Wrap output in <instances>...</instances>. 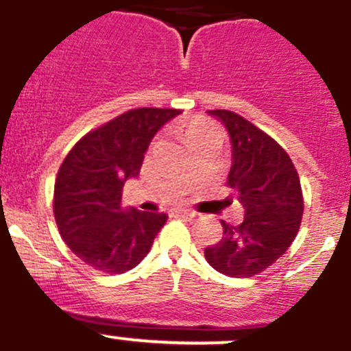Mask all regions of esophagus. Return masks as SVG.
<instances>
[{"mask_svg":"<svg viewBox=\"0 0 351 351\" xmlns=\"http://www.w3.org/2000/svg\"><path fill=\"white\" fill-rule=\"evenodd\" d=\"M171 216H183V217H195V213L189 209H173Z\"/></svg>","mask_w":351,"mask_h":351,"instance_id":"34e87169","label":"esophagus"}]
</instances>
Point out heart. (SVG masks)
<instances>
[{
	"instance_id": "obj_1",
	"label": "heart",
	"mask_w": 351,
	"mask_h": 351,
	"mask_svg": "<svg viewBox=\"0 0 351 351\" xmlns=\"http://www.w3.org/2000/svg\"><path fill=\"white\" fill-rule=\"evenodd\" d=\"M207 132H216V127L213 123H209V121L204 120V118H193L185 127V137L186 141H190V138L207 134Z\"/></svg>"
}]
</instances>
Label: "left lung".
Instances as JSON below:
<instances>
[{"label": "left lung", "instance_id": "obj_1", "mask_svg": "<svg viewBox=\"0 0 351 351\" xmlns=\"http://www.w3.org/2000/svg\"><path fill=\"white\" fill-rule=\"evenodd\" d=\"M231 137L233 165L226 185L243 206L237 226L221 221L223 238L204 250L206 261L231 278H252L274 264L297 237L304 214L300 178L288 152L238 113L209 110Z\"/></svg>", "mask_w": 351, "mask_h": 351}]
</instances>
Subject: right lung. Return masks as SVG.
<instances>
[{"label":"right lung","instance_id":"1","mask_svg":"<svg viewBox=\"0 0 351 351\" xmlns=\"http://www.w3.org/2000/svg\"><path fill=\"white\" fill-rule=\"evenodd\" d=\"M180 110L135 108L85 134L58 169L53 213L70 250L108 274L135 267L165 226V213L125 210L121 190L141 173L156 132Z\"/></svg>","mask_w":351,"mask_h":351}]
</instances>
